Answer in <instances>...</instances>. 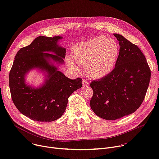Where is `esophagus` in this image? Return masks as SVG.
Here are the masks:
<instances>
[{
    "label": "esophagus",
    "instance_id": "1",
    "mask_svg": "<svg viewBox=\"0 0 159 159\" xmlns=\"http://www.w3.org/2000/svg\"><path fill=\"white\" fill-rule=\"evenodd\" d=\"M82 85H83V86H87V85H89V82H88L87 81L85 80L84 79H83V80H82Z\"/></svg>",
    "mask_w": 159,
    "mask_h": 159
}]
</instances>
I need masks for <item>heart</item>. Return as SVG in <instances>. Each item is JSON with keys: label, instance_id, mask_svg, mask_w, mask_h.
<instances>
[{"label": "heart", "instance_id": "1", "mask_svg": "<svg viewBox=\"0 0 159 159\" xmlns=\"http://www.w3.org/2000/svg\"><path fill=\"white\" fill-rule=\"evenodd\" d=\"M72 53L76 63L86 66L90 76L101 78L114 69L120 55V47L115 39L99 36L78 44L73 48ZM67 63L75 70H79L70 58H67Z\"/></svg>", "mask_w": 159, "mask_h": 159}]
</instances>
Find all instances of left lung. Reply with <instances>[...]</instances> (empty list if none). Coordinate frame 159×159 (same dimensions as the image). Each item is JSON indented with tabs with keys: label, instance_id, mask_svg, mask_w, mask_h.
<instances>
[{
	"label": "left lung",
	"instance_id": "left-lung-1",
	"mask_svg": "<svg viewBox=\"0 0 159 159\" xmlns=\"http://www.w3.org/2000/svg\"><path fill=\"white\" fill-rule=\"evenodd\" d=\"M114 36L120 47L115 68L90 83L94 91L90 107L107 120L120 119L137 111L145 98L151 76L146 58L137 45L121 34Z\"/></svg>",
	"mask_w": 159,
	"mask_h": 159
}]
</instances>
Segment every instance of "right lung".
<instances>
[{
	"mask_svg": "<svg viewBox=\"0 0 159 159\" xmlns=\"http://www.w3.org/2000/svg\"><path fill=\"white\" fill-rule=\"evenodd\" d=\"M62 38L39 36L14 58L9 79L12 99L19 112L32 120L51 122L60 118L70 96L82 87L80 78L72 80L58 70L66 53L58 44ZM34 69L45 75L38 87L25 82L26 75Z\"/></svg>",
	"mask_w": 159,
	"mask_h": 159,
	"instance_id": "obj_1",
	"label": "right lung"
}]
</instances>
